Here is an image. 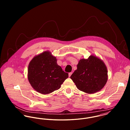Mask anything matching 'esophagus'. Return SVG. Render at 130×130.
<instances>
[{
	"label": "esophagus",
	"instance_id": "34e87169",
	"mask_svg": "<svg viewBox=\"0 0 130 130\" xmlns=\"http://www.w3.org/2000/svg\"><path fill=\"white\" fill-rule=\"evenodd\" d=\"M72 74H73V73H72V72H71V73H70L69 74V77H70V76H71V75Z\"/></svg>",
	"mask_w": 130,
	"mask_h": 130
}]
</instances>
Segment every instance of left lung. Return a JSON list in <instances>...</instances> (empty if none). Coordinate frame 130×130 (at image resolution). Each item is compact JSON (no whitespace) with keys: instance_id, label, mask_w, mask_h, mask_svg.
I'll return each mask as SVG.
<instances>
[{"instance_id":"8db88e82","label":"left lung","mask_w":130,"mask_h":130,"mask_svg":"<svg viewBox=\"0 0 130 130\" xmlns=\"http://www.w3.org/2000/svg\"><path fill=\"white\" fill-rule=\"evenodd\" d=\"M76 87L84 93L92 94L101 91L108 79L106 65L100 58L91 55L87 59H80L77 69L71 76Z\"/></svg>"}]
</instances>
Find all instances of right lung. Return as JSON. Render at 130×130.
Here are the masks:
<instances>
[{"instance_id":"add662e5","label":"right lung","mask_w":130,"mask_h":130,"mask_svg":"<svg viewBox=\"0 0 130 130\" xmlns=\"http://www.w3.org/2000/svg\"><path fill=\"white\" fill-rule=\"evenodd\" d=\"M69 74L57 63V59L49 51L34 56L28 67L27 78L38 93L46 94L60 88Z\"/></svg>"}]
</instances>
